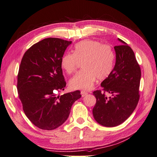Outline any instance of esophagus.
Returning <instances> with one entry per match:
<instances>
[{
  "mask_svg": "<svg viewBox=\"0 0 157 157\" xmlns=\"http://www.w3.org/2000/svg\"><path fill=\"white\" fill-rule=\"evenodd\" d=\"M80 94H81V95H82V97H84L85 96H86V95L88 94L87 92H84V91H81V92H80Z\"/></svg>",
  "mask_w": 157,
  "mask_h": 157,
  "instance_id": "1",
  "label": "esophagus"
}]
</instances>
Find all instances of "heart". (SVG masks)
I'll list each match as a JSON object with an SVG mask.
<instances>
[{"label": "heart", "mask_w": 157, "mask_h": 157, "mask_svg": "<svg viewBox=\"0 0 157 157\" xmlns=\"http://www.w3.org/2000/svg\"><path fill=\"white\" fill-rule=\"evenodd\" d=\"M115 55L112 47L94 40H84L74 47L73 53H65L61 58V67L67 74H72L82 62V69L70 80L73 89L88 90L96 78L108 77L115 65Z\"/></svg>", "instance_id": "b5f03b06"}]
</instances>
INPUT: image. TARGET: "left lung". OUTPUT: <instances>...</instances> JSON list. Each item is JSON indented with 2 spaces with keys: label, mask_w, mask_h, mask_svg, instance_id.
I'll list each match as a JSON object with an SVG mask.
<instances>
[{
  "label": "left lung",
  "mask_w": 157,
  "mask_h": 157,
  "mask_svg": "<svg viewBox=\"0 0 157 157\" xmlns=\"http://www.w3.org/2000/svg\"><path fill=\"white\" fill-rule=\"evenodd\" d=\"M115 46L116 63L112 73L101 84L102 90L93 92L96 103L92 113L95 120L106 127L124 122L134 112L140 99L141 69L134 51L121 39ZM111 95L109 97L106 93Z\"/></svg>",
  "instance_id": "left-lung-1"
}]
</instances>
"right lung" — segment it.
<instances>
[{
	"mask_svg": "<svg viewBox=\"0 0 157 157\" xmlns=\"http://www.w3.org/2000/svg\"><path fill=\"white\" fill-rule=\"evenodd\" d=\"M72 41L47 38L33 44L23 55L17 74V88L23 110L29 121L42 130H52L67 119L79 90L56 96L66 82L61 58Z\"/></svg>",
	"mask_w": 157,
	"mask_h": 157,
	"instance_id": "1",
	"label": "right lung"
}]
</instances>
